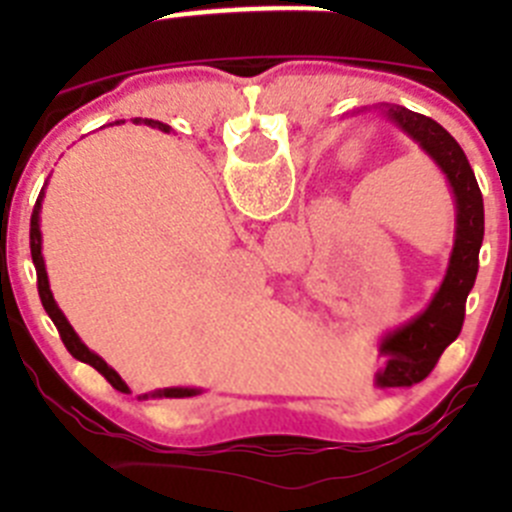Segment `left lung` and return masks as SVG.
Returning <instances> with one entry per match:
<instances>
[{
	"instance_id": "obj_1",
	"label": "left lung",
	"mask_w": 512,
	"mask_h": 512,
	"mask_svg": "<svg viewBox=\"0 0 512 512\" xmlns=\"http://www.w3.org/2000/svg\"><path fill=\"white\" fill-rule=\"evenodd\" d=\"M390 117L441 166L456 197V241L441 289L423 315L390 333L379 348L382 356H387V364L377 372V382L382 387H410L431 374L443 348L461 333L464 302L477 279L479 248L485 238V202L467 153L449 130L405 107H392Z\"/></svg>"
}]
</instances>
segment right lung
<instances>
[{"label":"right lung","instance_id":"add662e5","mask_svg":"<svg viewBox=\"0 0 512 512\" xmlns=\"http://www.w3.org/2000/svg\"><path fill=\"white\" fill-rule=\"evenodd\" d=\"M138 122V120H135ZM146 125H151V128H158V130H169V125H164V122L158 120H146ZM40 200H43V192H40L38 202H35V210H33V217H30V253H33V264H35V271H38V295H40V302H43L45 312L51 315V320L56 323L58 333H61V341L66 343V348H69V354L74 356V359L84 361V364L94 366L99 374H102L107 382L115 387L117 392H122V395H128V384L122 382L120 374L115 372V369H110V366L104 364L102 359H99L97 354H92L84 343L79 341V336L74 333V328L69 325V320L63 318V312L58 310L56 300H53L51 295V287H48V274H45V264H43V256H40V225H38V215H40ZM158 397H192L197 395V390H164V392H156Z\"/></svg>","mask_w":512,"mask_h":512}]
</instances>
